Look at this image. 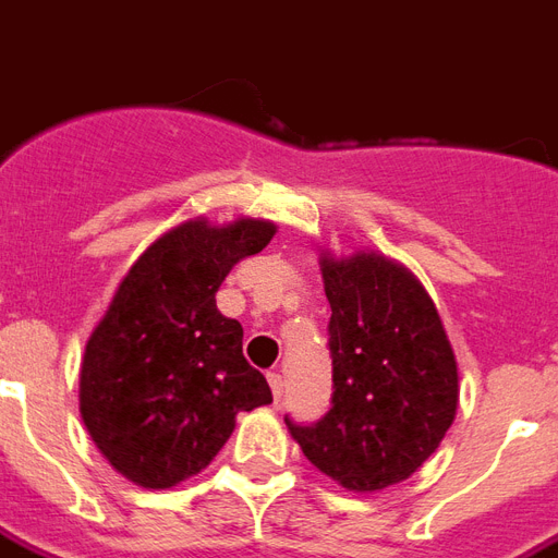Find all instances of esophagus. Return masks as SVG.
<instances>
[{"label": "esophagus", "instance_id": "34e87169", "mask_svg": "<svg viewBox=\"0 0 558 558\" xmlns=\"http://www.w3.org/2000/svg\"><path fill=\"white\" fill-rule=\"evenodd\" d=\"M266 378H269L271 396H275V398H280V396H283V387H287V381H283V375H280V373H275V369H271V373L266 375Z\"/></svg>", "mask_w": 558, "mask_h": 558}]
</instances>
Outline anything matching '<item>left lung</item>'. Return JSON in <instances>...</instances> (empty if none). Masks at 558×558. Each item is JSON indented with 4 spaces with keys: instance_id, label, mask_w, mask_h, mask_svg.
<instances>
[{
    "instance_id": "left-lung-1",
    "label": "left lung",
    "mask_w": 558,
    "mask_h": 558,
    "mask_svg": "<svg viewBox=\"0 0 558 558\" xmlns=\"http://www.w3.org/2000/svg\"><path fill=\"white\" fill-rule=\"evenodd\" d=\"M332 306V407L303 427V456L347 490L410 478L436 452L459 407V366L427 289L375 252L320 257Z\"/></svg>"
}]
</instances>
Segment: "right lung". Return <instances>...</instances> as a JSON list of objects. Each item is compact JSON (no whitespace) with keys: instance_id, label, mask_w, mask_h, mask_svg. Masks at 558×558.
Instances as JSON below:
<instances>
[{"instance_id":"1","label":"right lung","mask_w":558,"mask_h":558,"mask_svg":"<svg viewBox=\"0 0 558 558\" xmlns=\"http://www.w3.org/2000/svg\"><path fill=\"white\" fill-rule=\"evenodd\" d=\"M275 223L185 220L157 238L117 287L80 369V412L99 452L129 482L166 490L208 468L238 412L271 404L243 357V326L215 294Z\"/></svg>"}]
</instances>
